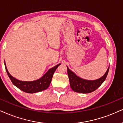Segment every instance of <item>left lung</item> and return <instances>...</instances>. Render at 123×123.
<instances>
[{
    "mask_svg": "<svg viewBox=\"0 0 123 123\" xmlns=\"http://www.w3.org/2000/svg\"><path fill=\"white\" fill-rule=\"evenodd\" d=\"M109 68L110 67L108 68L105 74L101 78L95 80H88L78 77L67 67V72L71 88L74 91L79 93H88L94 91L105 81L108 75Z\"/></svg>",
    "mask_w": 123,
    "mask_h": 123,
    "instance_id": "8db88e82",
    "label": "left lung"
}]
</instances>
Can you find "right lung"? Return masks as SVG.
<instances>
[{"label": "right lung", "instance_id": "obj_1", "mask_svg": "<svg viewBox=\"0 0 123 123\" xmlns=\"http://www.w3.org/2000/svg\"><path fill=\"white\" fill-rule=\"evenodd\" d=\"M60 64V63L52 67V68L49 69L48 72L43 75V76H42L38 80L32 81H20L12 76L7 70L5 62H4L6 72L13 84L23 92L29 93H36V92H40L47 89L51 82L55 71Z\"/></svg>", "mask_w": 123, "mask_h": 123}]
</instances>
